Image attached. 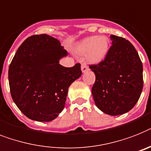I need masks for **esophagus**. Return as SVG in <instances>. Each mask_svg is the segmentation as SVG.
<instances>
[{
	"mask_svg": "<svg viewBox=\"0 0 151 151\" xmlns=\"http://www.w3.org/2000/svg\"><path fill=\"white\" fill-rule=\"evenodd\" d=\"M81 69L83 71V73H85V72H86L87 70H89V67L87 65L86 63H83L82 65H81Z\"/></svg>",
	"mask_w": 151,
	"mask_h": 151,
	"instance_id": "esophagus-1",
	"label": "esophagus"
}]
</instances>
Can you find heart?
Returning <instances> with one entry per match:
<instances>
[{
  "label": "heart",
  "instance_id": "1",
  "mask_svg": "<svg viewBox=\"0 0 151 151\" xmlns=\"http://www.w3.org/2000/svg\"><path fill=\"white\" fill-rule=\"evenodd\" d=\"M109 50V39L106 36H92L83 39L78 44L76 52L79 55H86L91 63L102 61Z\"/></svg>",
  "mask_w": 151,
  "mask_h": 151
}]
</instances>
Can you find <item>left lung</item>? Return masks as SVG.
<instances>
[{"mask_svg": "<svg viewBox=\"0 0 151 151\" xmlns=\"http://www.w3.org/2000/svg\"><path fill=\"white\" fill-rule=\"evenodd\" d=\"M113 45L103 60L89 65L96 75L92 94L103 113L117 116L127 113L141 94L143 65L134 46L124 38L112 35Z\"/></svg>", "mask_w": 151, "mask_h": 151, "instance_id": "obj_1", "label": "left lung"}]
</instances>
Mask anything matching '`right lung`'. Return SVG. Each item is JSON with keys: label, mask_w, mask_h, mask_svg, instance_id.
<instances>
[{"label": "right lung", "mask_w": 151, "mask_h": 151, "mask_svg": "<svg viewBox=\"0 0 151 151\" xmlns=\"http://www.w3.org/2000/svg\"><path fill=\"white\" fill-rule=\"evenodd\" d=\"M60 42L48 35L26 38L8 70L10 91L18 109L29 119L49 122L65 105L68 87L81 76V65L67 68L59 59L67 55Z\"/></svg>", "instance_id": "1"}]
</instances>
